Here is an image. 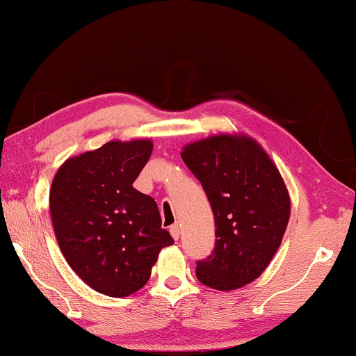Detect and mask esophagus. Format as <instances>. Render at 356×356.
Masks as SVG:
<instances>
[{
  "mask_svg": "<svg viewBox=\"0 0 356 356\" xmlns=\"http://www.w3.org/2000/svg\"><path fill=\"white\" fill-rule=\"evenodd\" d=\"M170 234H172V237L175 240L179 238V226H178V224H173V226H170Z\"/></svg>",
  "mask_w": 356,
  "mask_h": 356,
  "instance_id": "1",
  "label": "esophagus"
}]
</instances>
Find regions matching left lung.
I'll use <instances>...</instances> for the list:
<instances>
[{
	"label": "left lung",
	"instance_id": "1",
	"mask_svg": "<svg viewBox=\"0 0 356 356\" xmlns=\"http://www.w3.org/2000/svg\"><path fill=\"white\" fill-rule=\"evenodd\" d=\"M181 157L215 215V250L197 262V278L220 291L248 285L275 256L291 215L280 172L258 141L242 134L193 141Z\"/></svg>",
	"mask_w": 356,
	"mask_h": 356
}]
</instances>
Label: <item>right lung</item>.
Returning <instances> with one entry per match:
<instances>
[{
    "label": "right lung",
    "instance_id": "obj_1",
    "mask_svg": "<svg viewBox=\"0 0 356 356\" xmlns=\"http://www.w3.org/2000/svg\"><path fill=\"white\" fill-rule=\"evenodd\" d=\"M151 140H113L58 168L49 210L58 247L86 285L111 298L130 296L151 277L173 238L154 199L134 188L149 161Z\"/></svg>",
    "mask_w": 356,
    "mask_h": 356
}]
</instances>
